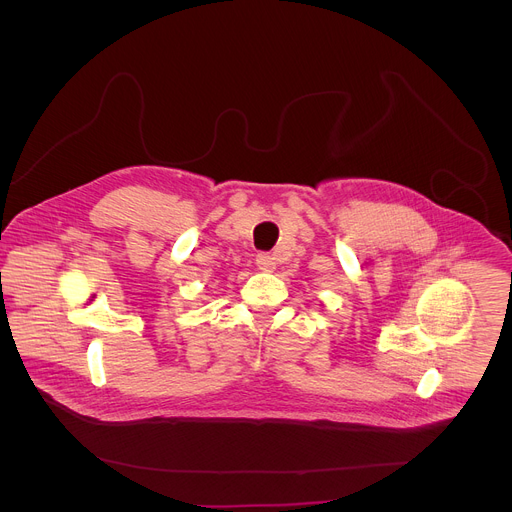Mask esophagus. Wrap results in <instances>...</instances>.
Here are the masks:
<instances>
[{
	"label": "esophagus",
	"instance_id": "1",
	"mask_svg": "<svg viewBox=\"0 0 512 512\" xmlns=\"http://www.w3.org/2000/svg\"><path fill=\"white\" fill-rule=\"evenodd\" d=\"M256 266L262 270V272H272L276 268V258L270 256V254H258L256 256Z\"/></svg>",
	"mask_w": 512,
	"mask_h": 512
}]
</instances>
